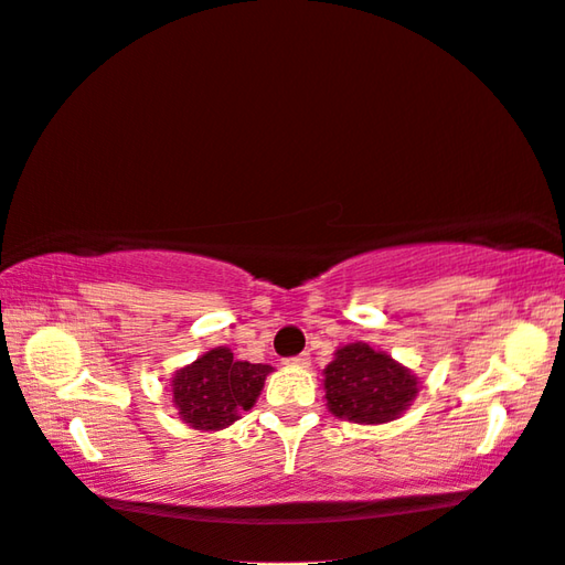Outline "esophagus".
<instances>
[{
	"label": "esophagus",
	"instance_id": "1",
	"mask_svg": "<svg viewBox=\"0 0 565 565\" xmlns=\"http://www.w3.org/2000/svg\"><path fill=\"white\" fill-rule=\"evenodd\" d=\"M286 365H297V367H309V363H311V358H309V352H301V355H297V358H289V360H284Z\"/></svg>",
	"mask_w": 565,
	"mask_h": 565
}]
</instances>
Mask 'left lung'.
Segmentation results:
<instances>
[{
	"label": "left lung",
	"instance_id": "1",
	"mask_svg": "<svg viewBox=\"0 0 565 565\" xmlns=\"http://www.w3.org/2000/svg\"><path fill=\"white\" fill-rule=\"evenodd\" d=\"M418 381L365 342L344 344L324 367V398L337 418L355 424H388L411 406Z\"/></svg>",
	"mask_w": 565,
	"mask_h": 565
}]
</instances>
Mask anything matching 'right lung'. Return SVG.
I'll return each instance as SVG.
<instances>
[{"mask_svg":"<svg viewBox=\"0 0 565 565\" xmlns=\"http://www.w3.org/2000/svg\"><path fill=\"white\" fill-rule=\"evenodd\" d=\"M271 365L233 360L228 348H215L195 363L177 370L172 401L180 418L200 431H217L254 406Z\"/></svg>","mask_w":565,"mask_h":565,"instance_id":"1","label":"right lung"}]
</instances>
